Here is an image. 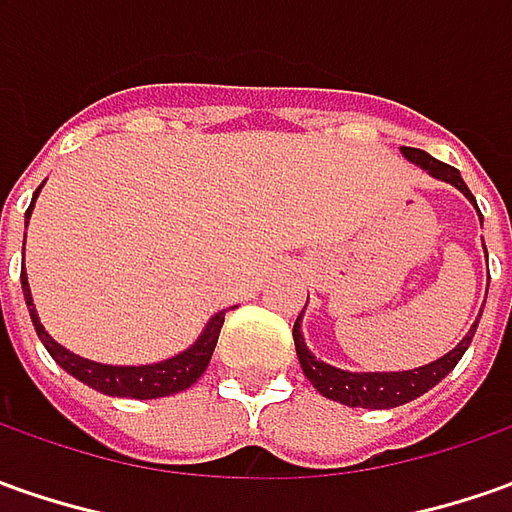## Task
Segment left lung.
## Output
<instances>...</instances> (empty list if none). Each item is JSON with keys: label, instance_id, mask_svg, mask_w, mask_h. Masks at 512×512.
Listing matches in <instances>:
<instances>
[{"label": "left lung", "instance_id": "obj_1", "mask_svg": "<svg viewBox=\"0 0 512 512\" xmlns=\"http://www.w3.org/2000/svg\"><path fill=\"white\" fill-rule=\"evenodd\" d=\"M405 158L414 161L422 169H428L433 178L439 181H448L456 189H462L470 201L476 203V198L470 195V189L462 181L459 169L450 167V164H442L436 161L433 155H428L425 150H414V147H402ZM487 255V252H485ZM303 314V311H300ZM482 317V314H479ZM476 326L479 320L473 323V328L465 334V340L456 345L453 351H448L442 360L431 362V365H422V368H414V371H397V374H351V371H340L334 365H326L320 362L314 354H311L306 343H303V334H300V317L294 323V348H297V357H300V368L303 374L309 377V382L323 394V397L334 399V402H343L348 408H397V405H405L411 399L422 397L425 391H431L436 382L448 377L450 371L456 368V362L462 360V354L467 351V345L476 334Z\"/></svg>", "mask_w": 512, "mask_h": 512}]
</instances>
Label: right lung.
<instances>
[{
	"instance_id": "obj_1",
	"label": "right lung",
	"mask_w": 512,
	"mask_h": 512,
	"mask_svg": "<svg viewBox=\"0 0 512 512\" xmlns=\"http://www.w3.org/2000/svg\"><path fill=\"white\" fill-rule=\"evenodd\" d=\"M39 195V192H36ZM33 195V198H36ZM33 212V203L27 206V218ZM22 291H25V303L27 311H30V320L36 326V334L39 340L45 343L47 354L53 360L62 365L67 374H73L76 379H81L84 385L96 388L107 397H130V399H158V397H172L178 391H186L189 385H195L201 374L206 371V365L212 360V351L218 345V334L223 328V314L226 309L218 311L203 334L195 340V345H189L186 351H181L178 357L164 362H155V365H101V362L84 360L79 354L67 351L62 345L56 343L50 334L45 331V326L39 323V314L33 309V297H30V289H27V274L22 269Z\"/></svg>"
}]
</instances>
